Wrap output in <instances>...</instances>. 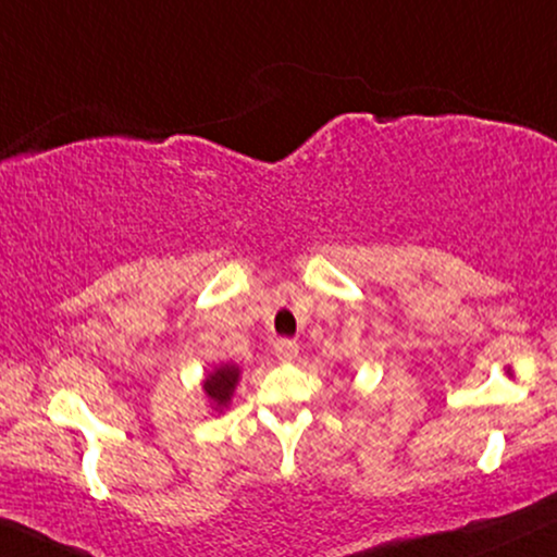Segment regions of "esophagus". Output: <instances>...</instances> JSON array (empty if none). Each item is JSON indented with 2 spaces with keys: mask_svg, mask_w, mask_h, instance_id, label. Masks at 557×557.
Wrapping results in <instances>:
<instances>
[{
  "mask_svg": "<svg viewBox=\"0 0 557 557\" xmlns=\"http://www.w3.org/2000/svg\"><path fill=\"white\" fill-rule=\"evenodd\" d=\"M273 354H276L281 361H294L299 354V343L289 341V338H281V341H276V346H273Z\"/></svg>",
  "mask_w": 557,
  "mask_h": 557,
  "instance_id": "esophagus-1",
  "label": "esophagus"
}]
</instances>
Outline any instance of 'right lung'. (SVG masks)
<instances>
[{"label":"right lung","instance_id":"obj_1","mask_svg":"<svg viewBox=\"0 0 557 557\" xmlns=\"http://www.w3.org/2000/svg\"><path fill=\"white\" fill-rule=\"evenodd\" d=\"M237 382H239L237 363H219L214 372H209V376L203 380V393L211 400V405H214V410H222L230 405Z\"/></svg>","mask_w":557,"mask_h":557}]
</instances>
